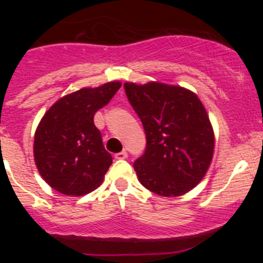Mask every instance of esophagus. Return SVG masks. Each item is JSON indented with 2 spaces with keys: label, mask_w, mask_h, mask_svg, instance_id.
I'll return each mask as SVG.
<instances>
[{
  "label": "esophagus",
  "mask_w": 263,
  "mask_h": 263,
  "mask_svg": "<svg viewBox=\"0 0 263 263\" xmlns=\"http://www.w3.org/2000/svg\"><path fill=\"white\" fill-rule=\"evenodd\" d=\"M116 159H118V160H124V159H127V153L126 151H121V153H117L115 155Z\"/></svg>",
  "instance_id": "1"
}]
</instances>
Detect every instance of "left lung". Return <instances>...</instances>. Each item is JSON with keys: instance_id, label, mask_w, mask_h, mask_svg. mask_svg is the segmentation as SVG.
<instances>
[{"instance_id": "left-lung-1", "label": "left lung", "mask_w": 263, "mask_h": 263, "mask_svg": "<svg viewBox=\"0 0 263 263\" xmlns=\"http://www.w3.org/2000/svg\"><path fill=\"white\" fill-rule=\"evenodd\" d=\"M146 134L144 155L134 163L140 183L164 197L182 196L205 177L213 160L214 129L191 90L151 81L123 85Z\"/></svg>"}]
</instances>
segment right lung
<instances>
[{"instance_id": "right-lung-1", "label": "right lung", "mask_w": 263, "mask_h": 263, "mask_svg": "<svg viewBox=\"0 0 263 263\" xmlns=\"http://www.w3.org/2000/svg\"><path fill=\"white\" fill-rule=\"evenodd\" d=\"M121 85L112 81L65 95L41 119L34 136V160L42 178L55 191L84 196L103 182L112 155L104 148L94 115Z\"/></svg>"}]
</instances>
